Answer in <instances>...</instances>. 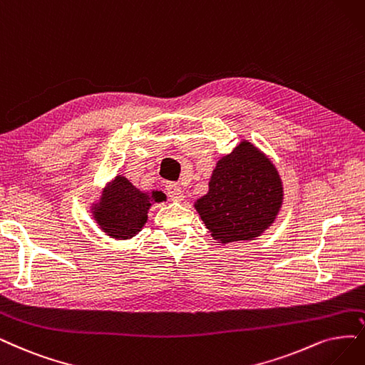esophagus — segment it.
<instances>
[{
  "mask_svg": "<svg viewBox=\"0 0 365 365\" xmlns=\"http://www.w3.org/2000/svg\"><path fill=\"white\" fill-rule=\"evenodd\" d=\"M165 190H167L168 197H170L173 201H182V200L185 198V194H183V191H182V187H180L179 183H168V185L165 186Z\"/></svg>",
  "mask_w": 365,
  "mask_h": 365,
  "instance_id": "esophagus-1",
  "label": "esophagus"
}]
</instances>
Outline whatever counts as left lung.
Masks as SVG:
<instances>
[{"instance_id": "8db88e82", "label": "left lung", "mask_w": 365, "mask_h": 365, "mask_svg": "<svg viewBox=\"0 0 365 365\" xmlns=\"http://www.w3.org/2000/svg\"><path fill=\"white\" fill-rule=\"evenodd\" d=\"M278 170L259 147L242 140L215 167L195 210L218 244L254 240L277 220L282 206Z\"/></svg>"}]
</instances>
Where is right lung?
<instances>
[{
    "label": "right lung",
    "instance_id": "1",
    "mask_svg": "<svg viewBox=\"0 0 365 365\" xmlns=\"http://www.w3.org/2000/svg\"><path fill=\"white\" fill-rule=\"evenodd\" d=\"M162 200V191H140L125 175L118 174L103 187L101 197L93 201L90 210L93 220L106 236L126 240L141 232L152 205Z\"/></svg>",
    "mask_w": 365,
    "mask_h": 365
}]
</instances>
